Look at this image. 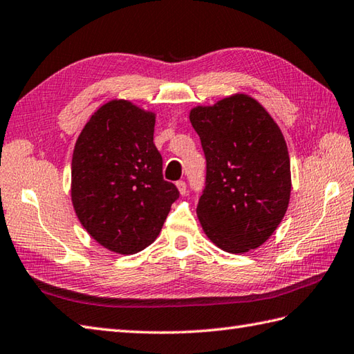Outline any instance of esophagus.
Wrapping results in <instances>:
<instances>
[{
	"instance_id": "esophagus-1",
	"label": "esophagus",
	"mask_w": 354,
	"mask_h": 354,
	"mask_svg": "<svg viewBox=\"0 0 354 354\" xmlns=\"http://www.w3.org/2000/svg\"><path fill=\"white\" fill-rule=\"evenodd\" d=\"M176 187H178V190H179V194H181V196H184V194L187 193V184L184 181H178Z\"/></svg>"
}]
</instances>
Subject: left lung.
<instances>
[{
	"instance_id": "left-lung-1",
	"label": "left lung",
	"mask_w": 354,
	"mask_h": 354,
	"mask_svg": "<svg viewBox=\"0 0 354 354\" xmlns=\"http://www.w3.org/2000/svg\"><path fill=\"white\" fill-rule=\"evenodd\" d=\"M207 160L196 213L207 237L242 254L272 236L290 199V160L280 127L261 104L234 94L190 111Z\"/></svg>"
}]
</instances>
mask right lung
Instances as JSON below:
<instances>
[{"instance_id":"add662e5","label":"right lung","mask_w":354,"mask_h":354,"mask_svg":"<svg viewBox=\"0 0 354 354\" xmlns=\"http://www.w3.org/2000/svg\"><path fill=\"white\" fill-rule=\"evenodd\" d=\"M153 129V112L111 100L88 120L74 146V212L95 242L117 254L153 243L179 198L176 185L162 178Z\"/></svg>"}]
</instances>
